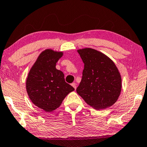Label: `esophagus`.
<instances>
[{
  "label": "esophagus",
  "instance_id": "1",
  "mask_svg": "<svg viewBox=\"0 0 147 147\" xmlns=\"http://www.w3.org/2000/svg\"><path fill=\"white\" fill-rule=\"evenodd\" d=\"M71 86H73V87L74 88V90H76V84L75 82L72 83V84H71Z\"/></svg>",
  "mask_w": 147,
  "mask_h": 147
}]
</instances>
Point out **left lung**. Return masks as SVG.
<instances>
[{"instance_id":"left-lung-1","label":"left lung","mask_w":147,"mask_h":147,"mask_svg":"<svg viewBox=\"0 0 147 147\" xmlns=\"http://www.w3.org/2000/svg\"><path fill=\"white\" fill-rule=\"evenodd\" d=\"M84 63L82 78L76 92L86 103L95 109H105L120 96L122 79L110 58L92 48L78 50Z\"/></svg>"}]
</instances>
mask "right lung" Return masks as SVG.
Segmentation results:
<instances>
[{"label":"right lung","instance_id":"1","mask_svg":"<svg viewBox=\"0 0 147 147\" xmlns=\"http://www.w3.org/2000/svg\"><path fill=\"white\" fill-rule=\"evenodd\" d=\"M63 52L50 49L43 51L30 70L26 89L30 99L46 112L57 109L74 88L65 81L64 74L55 68Z\"/></svg>","mask_w":147,"mask_h":147}]
</instances>
